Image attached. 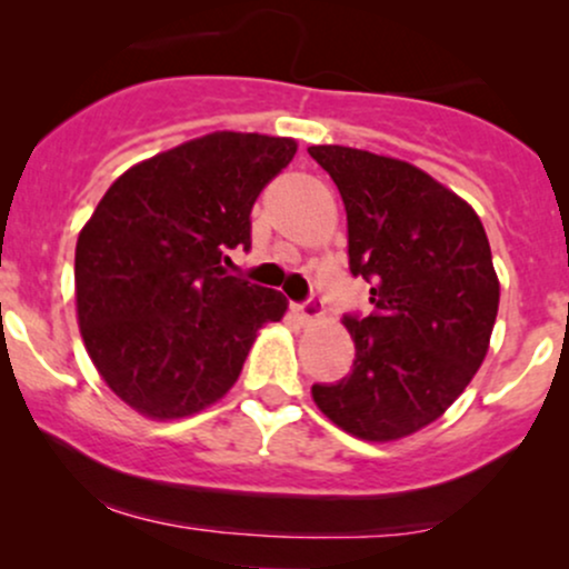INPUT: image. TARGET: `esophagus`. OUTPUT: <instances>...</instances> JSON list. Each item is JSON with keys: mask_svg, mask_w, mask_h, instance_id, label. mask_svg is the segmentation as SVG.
Wrapping results in <instances>:
<instances>
[{"mask_svg": "<svg viewBox=\"0 0 569 569\" xmlns=\"http://www.w3.org/2000/svg\"><path fill=\"white\" fill-rule=\"evenodd\" d=\"M293 312H297V318L302 323H318V321H323V310L321 307H318L316 302H305V305H293Z\"/></svg>", "mask_w": 569, "mask_h": 569, "instance_id": "1", "label": "esophagus"}]
</instances>
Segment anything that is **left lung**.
I'll return each instance as SVG.
<instances>
[{"label":"left lung","mask_w":569,"mask_h":569,"mask_svg":"<svg viewBox=\"0 0 569 569\" xmlns=\"http://www.w3.org/2000/svg\"><path fill=\"white\" fill-rule=\"evenodd\" d=\"M307 152L342 194L350 272L369 280L375 305L342 321L352 371L312 385V401L356 439H407L452 407L489 350L500 280L485 224L411 162L339 143Z\"/></svg>","instance_id":"obj_1"}]
</instances>
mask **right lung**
<instances>
[{"label": "right lung", "instance_id": "right-lung-1", "mask_svg": "<svg viewBox=\"0 0 569 569\" xmlns=\"http://www.w3.org/2000/svg\"><path fill=\"white\" fill-rule=\"evenodd\" d=\"M297 154L283 136L217 130L136 162L84 221L77 321L107 388L149 420H181L230 393L286 297L227 276L251 246V208Z\"/></svg>", "mask_w": 569, "mask_h": 569}]
</instances>
